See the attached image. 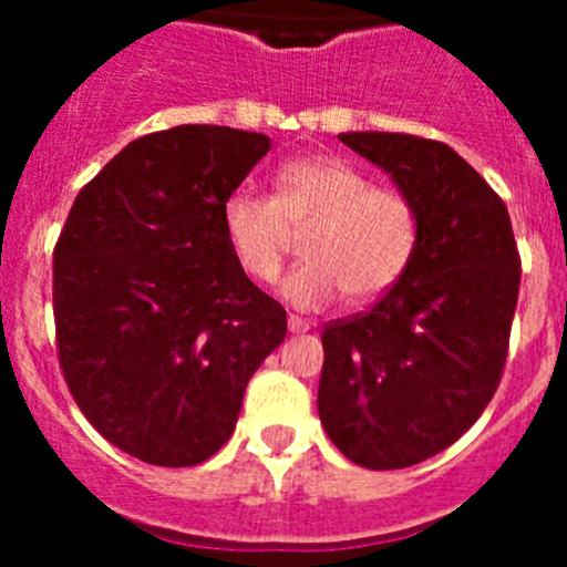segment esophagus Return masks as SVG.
<instances>
[{
    "instance_id": "obj_1",
    "label": "esophagus",
    "mask_w": 567,
    "mask_h": 567,
    "mask_svg": "<svg viewBox=\"0 0 567 567\" xmlns=\"http://www.w3.org/2000/svg\"><path fill=\"white\" fill-rule=\"evenodd\" d=\"M287 323H289V332H309V327H312L307 318H298V315H289Z\"/></svg>"
}]
</instances>
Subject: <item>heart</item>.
<instances>
[{"label": "heart", "mask_w": 567, "mask_h": 567, "mask_svg": "<svg viewBox=\"0 0 567 567\" xmlns=\"http://www.w3.org/2000/svg\"><path fill=\"white\" fill-rule=\"evenodd\" d=\"M224 238L235 264L255 284H272L303 235L307 260L284 280V298L320 309L346 295L372 303L392 292L420 247L414 198L340 155H309L275 169L272 193L238 189L221 207Z\"/></svg>", "instance_id": "heart-1"}]
</instances>
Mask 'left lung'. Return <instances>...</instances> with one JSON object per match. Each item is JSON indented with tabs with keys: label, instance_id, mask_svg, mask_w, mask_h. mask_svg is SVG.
<instances>
[{
	"label": "left lung",
	"instance_id": "obj_1",
	"mask_svg": "<svg viewBox=\"0 0 567 567\" xmlns=\"http://www.w3.org/2000/svg\"><path fill=\"white\" fill-rule=\"evenodd\" d=\"M420 213L412 267L372 309L329 320L318 412L363 468H409L457 443L503 380L519 252L503 198L449 144L343 133Z\"/></svg>",
	"mask_w": 567,
	"mask_h": 567
}]
</instances>
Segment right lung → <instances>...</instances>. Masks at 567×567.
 Returning <instances> with one entry per match:
<instances>
[{
    "label": "right lung",
    "instance_id": "right-lung-1",
    "mask_svg": "<svg viewBox=\"0 0 567 567\" xmlns=\"http://www.w3.org/2000/svg\"><path fill=\"white\" fill-rule=\"evenodd\" d=\"M269 138L182 124L130 142L79 189L53 247L64 383L90 425L150 465H198L235 432L287 309L235 264L221 207Z\"/></svg>",
    "mask_w": 567,
    "mask_h": 567
}]
</instances>
